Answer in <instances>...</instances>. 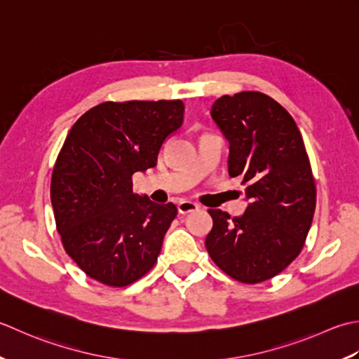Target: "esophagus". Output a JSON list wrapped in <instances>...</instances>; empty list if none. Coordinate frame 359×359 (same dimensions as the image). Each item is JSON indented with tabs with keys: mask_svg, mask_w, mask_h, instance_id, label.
Here are the masks:
<instances>
[{
	"mask_svg": "<svg viewBox=\"0 0 359 359\" xmlns=\"http://www.w3.org/2000/svg\"><path fill=\"white\" fill-rule=\"evenodd\" d=\"M196 209H198V204L194 203V201L184 200V201H180L178 203V212H180V214H182V215H186V214H189V212H194Z\"/></svg>",
	"mask_w": 359,
	"mask_h": 359,
	"instance_id": "esophagus-1",
	"label": "esophagus"
}]
</instances>
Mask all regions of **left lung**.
<instances>
[{
	"instance_id": "obj_1",
	"label": "left lung",
	"mask_w": 359,
	"mask_h": 359,
	"mask_svg": "<svg viewBox=\"0 0 359 359\" xmlns=\"http://www.w3.org/2000/svg\"><path fill=\"white\" fill-rule=\"evenodd\" d=\"M212 119L229 141L228 172L250 204L241 217L209 209L206 250L241 283L282 273L301 254L316 208V186L301 131L280 104L259 91L217 99Z\"/></svg>"
}]
</instances>
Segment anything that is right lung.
Here are the masks:
<instances>
[{
  "instance_id": "right-lung-1",
  "label": "right lung",
  "mask_w": 359,
  "mask_h": 359,
  "mask_svg": "<svg viewBox=\"0 0 359 359\" xmlns=\"http://www.w3.org/2000/svg\"><path fill=\"white\" fill-rule=\"evenodd\" d=\"M182 121V100L104 102L69 130L50 203L65 251L91 279L122 288L155 266L178 210L133 194L131 178L156 165Z\"/></svg>"
}]
</instances>
